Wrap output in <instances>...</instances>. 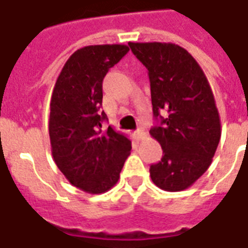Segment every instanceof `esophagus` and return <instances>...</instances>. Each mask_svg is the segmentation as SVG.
<instances>
[{"label":"esophagus","instance_id":"1","mask_svg":"<svg viewBox=\"0 0 248 248\" xmlns=\"http://www.w3.org/2000/svg\"><path fill=\"white\" fill-rule=\"evenodd\" d=\"M144 135H146V133H144V130H143L142 127L135 131V137H137V138H138V139L144 138Z\"/></svg>","mask_w":248,"mask_h":248}]
</instances>
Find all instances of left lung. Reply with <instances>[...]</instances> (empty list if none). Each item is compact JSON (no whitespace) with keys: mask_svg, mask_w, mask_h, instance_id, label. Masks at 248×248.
Segmentation results:
<instances>
[{"mask_svg":"<svg viewBox=\"0 0 248 248\" xmlns=\"http://www.w3.org/2000/svg\"><path fill=\"white\" fill-rule=\"evenodd\" d=\"M129 46L148 69L152 111L160 121L150 134L164 155L150 167V176L160 189L180 192L206 172L221 139L212 88L199 63L180 46L160 42Z\"/></svg>","mask_w":248,"mask_h":248,"instance_id":"obj_1","label":"left lung"}]
</instances>
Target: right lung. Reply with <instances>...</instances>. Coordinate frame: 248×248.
<instances>
[{
  "label": "right lung",
  "mask_w": 248,
  "mask_h": 248,
  "mask_svg": "<svg viewBox=\"0 0 248 248\" xmlns=\"http://www.w3.org/2000/svg\"><path fill=\"white\" fill-rule=\"evenodd\" d=\"M129 47L87 46L64 64L49 104V140L56 166L67 180L92 194L105 193L119 179L131 140L102 127V81Z\"/></svg>",
  "instance_id": "right-lung-1"
}]
</instances>
